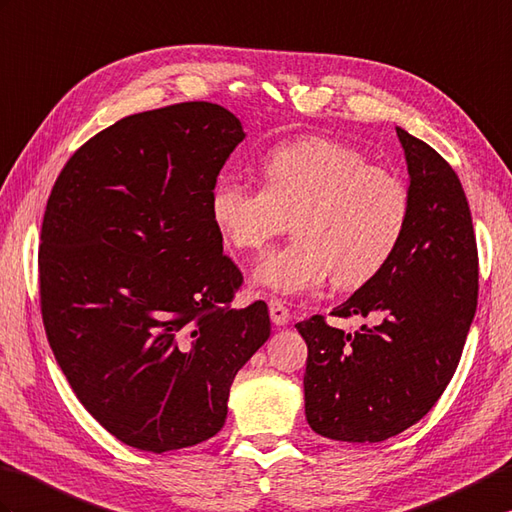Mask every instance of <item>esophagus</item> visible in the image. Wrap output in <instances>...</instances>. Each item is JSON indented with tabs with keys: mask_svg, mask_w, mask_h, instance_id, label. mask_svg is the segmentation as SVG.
<instances>
[{
	"mask_svg": "<svg viewBox=\"0 0 512 512\" xmlns=\"http://www.w3.org/2000/svg\"><path fill=\"white\" fill-rule=\"evenodd\" d=\"M268 310H270L272 323H275L277 327H283V325H288V323H290V312H288V307H285L279 299H270V303H268Z\"/></svg>",
	"mask_w": 512,
	"mask_h": 512,
	"instance_id": "esophagus-1",
	"label": "esophagus"
}]
</instances>
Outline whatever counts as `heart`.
Here are the masks:
<instances>
[{
  "instance_id": "obj_1",
  "label": "heart",
  "mask_w": 512,
  "mask_h": 512,
  "mask_svg": "<svg viewBox=\"0 0 512 512\" xmlns=\"http://www.w3.org/2000/svg\"><path fill=\"white\" fill-rule=\"evenodd\" d=\"M261 174L264 187L220 176L209 192V216L235 251L264 246L290 220L294 240L261 257L253 275L270 292L312 294L331 277L338 288H360L406 237L410 189L342 141H288L266 154Z\"/></svg>"
}]
</instances>
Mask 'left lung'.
Listing matches in <instances>:
<instances>
[{
	"instance_id": "left-lung-1",
	"label": "left lung",
	"mask_w": 512,
	"mask_h": 512,
	"mask_svg": "<svg viewBox=\"0 0 512 512\" xmlns=\"http://www.w3.org/2000/svg\"><path fill=\"white\" fill-rule=\"evenodd\" d=\"M412 213L388 266L338 305L377 318L355 334L323 316L296 323L307 344L305 417L331 441L379 443L421 421L451 382L478 305V248L465 189L425 141L397 128Z\"/></svg>"
}]
</instances>
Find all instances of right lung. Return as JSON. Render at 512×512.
Wrapping results in <instances>:
<instances>
[{
  "instance_id": "1",
  "label": "right lung",
  "mask_w": 512,
  "mask_h": 512,
  "mask_svg": "<svg viewBox=\"0 0 512 512\" xmlns=\"http://www.w3.org/2000/svg\"><path fill=\"white\" fill-rule=\"evenodd\" d=\"M244 137L211 102L128 115L74 152L47 200V340L82 406L135 449L216 436L237 371L270 338L264 301L229 307L242 272L209 216Z\"/></svg>"
}]
</instances>
